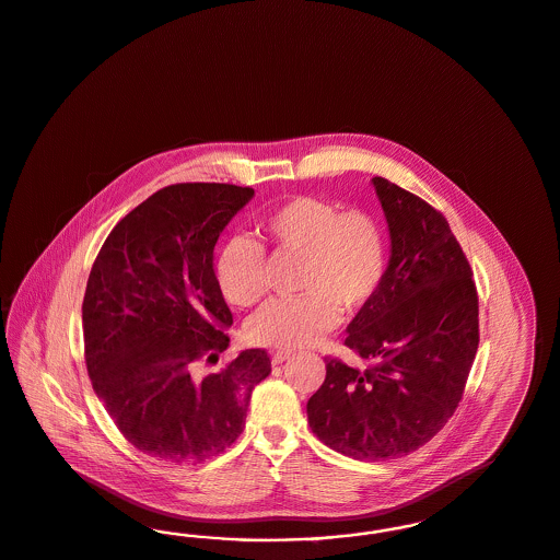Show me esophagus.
<instances>
[{"label": "esophagus", "instance_id": "obj_1", "mask_svg": "<svg viewBox=\"0 0 560 560\" xmlns=\"http://www.w3.org/2000/svg\"><path fill=\"white\" fill-rule=\"evenodd\" d=\"M291 350H277L275 354H272V364H281L283 360L291 359Z\"/></svg>", "mask_w": 560, "mask_h": 560}]
</instances>
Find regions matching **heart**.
Masks as SVG:
<instances>
[{
  "label": "heart",
  "mask_w": 560,
  "mask_h": 560,
  "mask_svg": "<svg viewBox=\"0 0 560 560\" xmlns=\"http://www.w3.org/2000/svg\"><path fill=\"white\" fill-rule=\"evenodd\" d=\"M260 237L279 254L300 256L293 298L272 300L247 323V337L269 348L311 346L336 327L339 311H362L381 290L389 244L369 210H341L336 201L298 196L258 221ZM214 277L226 302L254 306L267 293L265 247L233 237L217 256Z\"/></svg>",
  "instance_id": "1"
}]
</instances>
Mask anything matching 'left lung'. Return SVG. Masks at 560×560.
Returning a JSON list of instances; mask_svg holds the SVG:
<instances>
[{
    "label": "left lung",
    "instance_id": "left-lung-1",
    "mask_svg": "<svg viewBox=\"0 0 560 560\" xmlns=\"http://www.w3.org/2000/svg\"><path fill=\"white\" fill-rule=\"evenodd\" d=\"M373 185L392 256L381 290L346 337L366 366L327 357L325 381L306 404L314 435L357 460L404 456L442 431L479 346L472 270L446 217L392 180Z\"/></svg>",
    "mask_w": 560,
    "mask_h": 560
}]
</instances>
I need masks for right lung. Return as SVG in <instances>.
<instances>
[{
    "label": "right lung",
    "mask_w": 560,
    "mask_h": 560,
    "mask_svg": "<svg viewBox=\"0 0 560 560\" xmlns=\"http://www.w3.org/2000/svg\"><path fill=\"white\" fill-rule=\"evenodd\" d=\"M254 189L177 183L150 196L110 231L83 298L85 364L93 392L139 452L201 463L246 425L252 389L269 354L244 350L221 373L194 364L226 350L233 314L214 277V246Z\"/></svg>",
    "instance_id": "1"
}]
</instances>
